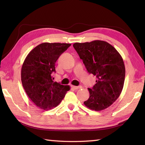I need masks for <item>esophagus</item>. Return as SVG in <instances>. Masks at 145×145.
Masks as SVG:
<instances>
[{"label":"esophagus","mask_w":145,"mask_h":145,"mask_svg":"<svg viewBox=\"0 0 145 145\" xmlns=\"http://www.w3.org/2000/svg\"><path fill=\"white\" fill-rule=\"evenodd\" d=\"M72 88L75 89V90H78V89H80L82 88V86H73V85H72Z\"/></svg>","instance_id":"1"}]
</instances>
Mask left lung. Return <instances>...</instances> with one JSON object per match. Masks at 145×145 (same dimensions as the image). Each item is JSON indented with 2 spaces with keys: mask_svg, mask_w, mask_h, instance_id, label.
<instances>
[{
  "mask_svg": "<svg viewBox=\"0 0 145 145\" xmlns=\"http://www.w3.org/2000/svg\"><path fill=\"white\" fill-rule=\"evenodd\" d=\"M73 46L88 72L97 77L96 84L88 88L90 97L85 105L97 112L106 109L118 99L123 88L125 67L121 55L112 45L98 40Z\"/></svg>",
  "mask_w": 145,
  "mask_h": 145,
  "instance_id": "1",
  "label": "left lung"
}]
</instances>
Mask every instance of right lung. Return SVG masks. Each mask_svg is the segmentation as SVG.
Listing matches in <instances>:
<instances>
[{"mask_svg":"<svg viewBox=\"0 0 145 145\" xmlns=\"http://www.w3.org/2000/svg\"><path fill=\"white\" fill-rule=\"evenodd\" d=\"M71 45L70 44L45 42L29 52L21 70L22 86L29 98L35 105L44 110L59 105L70 90L69 85L54 82L55 63Z\"/></svg>","mask_w":145,"mask_h":145,"instance_id":"obj_1","label":"right lung"}]
</instances>
